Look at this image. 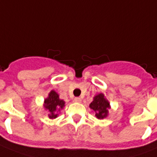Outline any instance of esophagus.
Returning <instances> with one entry per match:
<instances>
[{"instance_id":"obj_1","label":"esophagus","mask_w":157,"mask_h":157,"mask_svg":"<svg viewBox=\"0 0 157 157\" xmlns=\"http://www.w3.org/2000/svg\"><path fill=\"white\" fill-rule=\"evenodd\" d=\"M81 101H82V100H81V98H74V101H76V102L81 103Z\"/></svg>"}]
</instances>
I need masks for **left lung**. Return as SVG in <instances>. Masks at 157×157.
Wrapping results in <instances>:
<instances>
[{"mask_svg": "<svg viewBox=\"0 0 157 157\" xmlns=\"http://www.w3.org/2000/svg\"><path fill=\"white\" fill-rule=\"evenodd\" d=\"M90 108L95 112L97 118L103 119L109 115L110 105L109 101L105 98V95L102 93H100L94 97V100L90 104Z\"/></svg>", "mask_w": 157, "mask_h": 157, "instance_id": "obj_1", "label": "left lung"}]
</instances>
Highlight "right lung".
Here are the masks:
<instances>
[{"label":"right lung","instance_id":"add662e5","mask_svg":"<svg viewBox=\"0 0 157 157\" xmlns=\"http://www.w3.org/2000/svg\"><path fill=\"white\" fill-rule=\"evenodd\" d=\"M65 106V101L59 98V94L55 90H51L48 97L44 99L43 107L48 111V117L51 119H55L58 117L61 109Z\"/></svg>","mask_w":157,"mask_h":157}]
</instances>
